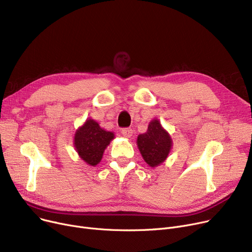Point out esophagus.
<instances>
[{"label":"esophagus","mask_w":252,"mask_h":252,"mask_svg":"<svg viewBox=\"0 0 252 252\" xmlns=\"http://www.w3.org/2000/svg\"><path fill=\"white\" fill-rule=\"evenodd\" d=\"M122 134H123V136L126 137V138H130L131 136H133V129L129 128V127L123 128V129H122Z\"/></svg>","instance_id":"1"}]
</instances>
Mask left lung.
I'll list each match as a JSON object with an SVG mask.
<instances>
[{"mask_svg":"<svg viewBox=\"0 0 252 252\" xmlns=\"http://www.w3.org/2000/svg\"><path fill=\"white\" fill-rule=\"evenodd\" d=\"M138 148L146 163L151 167L160 165L169 154L173 140L158 119H153L145 134L138 136Z\"/></svg>","mask_w":252,"mask_h":252,"instance_id":"1","label":"left lung"}]
</instances>
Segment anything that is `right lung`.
<instances>
[{"mask_svg": "<svg viewBox=\"0 0 252 252\" xmlns=\"http://www.w3.org/2000/svg\"><path fill=\"white\" fill-rule=\"evenodd\" d=\"M113 139L112 131L105 130L94 119L89 118L76 129L73 144L78 156L87 164L95 166L101 161L104 150Z\"/></svg>", "mask_w": 252, "mask_h": 252, "instance_id": "add662e5", "label": "right lung"}]
</instances>
